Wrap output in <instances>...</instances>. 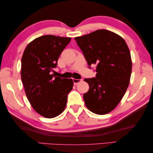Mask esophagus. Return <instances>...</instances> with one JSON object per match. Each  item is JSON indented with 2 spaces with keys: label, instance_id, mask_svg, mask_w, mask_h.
<instances>
[{
  "label": "esophagus",
  "instance_id": "obj_1",
  "mask_svg": "<svg viewBox=\"0 0 153 153\" xmlns=\"http://www.w3.org/2000/svg\"><path fill=\"white\" fill-rule=\"evenodd\" d=\"M72 80H73V82H74V85L78 84L79 82H81V81H82V79H73Z\"/></svg>",
  "mask_w": 153,
  "mask_h": 153
}]
</instances>
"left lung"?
Returning a JSON list of instances; mask_svg holds the SVG:
<instances>
[{"label":"left lung","mask_w":153,"mask_h":153,"mask_svg":"<svg viewBox=\"0 0 153 153\" xmlns=\"http://www.w3.org/2000/svg\"><path fill=\"white\" fill-rule=\"evenodd\" d=\"M89 68L96 65V77L85 79L89 85L83 94L87 108L97 114L112 111L121 101L131 77V54L124 39L107 30L74 38Z\"/></svg>","instance_id":"obj_1"}]
</instances>
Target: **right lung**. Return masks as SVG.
<instances>
[{"label":"right lung","instance_id":"add662e5","mask_svg":"<svg viewBox=\"0 0 153 153\" xmlns=\"http://www.w3.org/2000/svg\"><path fill=\"white\" fill-rule=\"evenodd\" d=\"M71 41L69 37L44 35L30 42L22 56L21 77L27 100L45 118H53L64 111L73 87L72 79L56 76L53 71Z\"/></svg>","mask_w":153,"mask_h":153}]
</instances>
